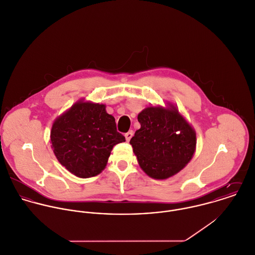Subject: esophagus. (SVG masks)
Segmentation results:
<instances>
[{
	"label": "esophagus",
	"mask_w": 255,
	"mask_h": 255,
	"mask_svg": "<svg viewBox=\"0 0 255 255\" xmlns=\"http://www.w3.org/2000/svg\"><path fill=\"white\" fill-rule=\"evenodd\" d=\"M132 135H133V131H132V130H129V131H128V132L125 134L127 141H129V140H130V138L132 137Z\"/></svg>",
	"instance_id": "34e87169"
}]
</instances>
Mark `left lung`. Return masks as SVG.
Returning a JSON list of instances; mask_svg holds the SVG:
<instances>
[{
  "mask_svg": "<svg viewBox=\"0 0 255 255\" xmlns=\"http://www.w3.org/2000/svg\"><path fill=\"white\" fill-rule=\"evenodd\" d=\"M140 128L131 137L141 169L154 179H167L185 167L196 148V133L177 109L148 107L138 114Z\"/></svg>",
  "mask_w": 255,
  "mask_h": 255,
  "instance_id": "1",
  "label": "left lung"
}]
</instances>
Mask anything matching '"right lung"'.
<instances>
[{
    "mask_svg": "<svg viewBox=\"0 0 255 255\" xmlns=\"http://www.w3.org/2000/svg\"><path fill=\"white\" fill-rule=\"evenodd\" d=\"M106 106L78 102L53 123L50 141L58 161L80 178L100 174L114 145L125 141Z\"/></svg>",
    "mask_w": 255,
    "mask_h": 255,
    "instance_id": "obj_1",
    "label": "right lung"
}]
</instances>
